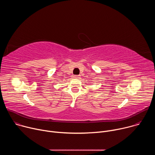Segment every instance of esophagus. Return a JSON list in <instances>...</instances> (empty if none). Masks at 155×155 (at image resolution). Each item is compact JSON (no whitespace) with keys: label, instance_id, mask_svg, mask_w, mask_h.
<instances>
[{"label":"esophagus","instance_id":"esophagus-1","mask_svg":"<svg viewBox=\"0 0 155 155\" xmlns=\"http://www.w3.org/2000/svg\"><path fill=\"white\" fill-rule=\"evenodd\" d=\"M74 78L75 79H79V78H80V75H75V76H74Z\"/></svg>","mask_w":155,"mask_h":155}]
</instances>
